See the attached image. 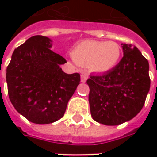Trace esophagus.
<instances>
[{
  "label": "esophagus",
  "mask_w": 157,
  "mask_h": 157,
  "mask_svg": "<svg viewBox=\"0 0 157 157\" xmlns=\"http://www.w3.org/2000/svg\"><path fill=\"white\" fill-rule=\"evenodd\" d=\"M88 76L87 74H86L85 72H83L81 74V82H83V83H85V82L86 81V79H87Z\"/></svg>",
  "instance_id": "esophagus-1"
}]
</instances>
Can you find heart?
Here are the masks:
<instances>
[{
    "label": "heart",
    "mask_w": 157,
    "mask_h": 157,
    "mask_svg": "<svg viewBox=\"0 0 157 157\" xmlns=\"http://www.w3.org/2000/svg\"><path fill=\"white\" fill-rule=\"evenodd\" d=\"M71 55L77 64L88 66L93 72L105 73L116 67L121 49L115 42L85 40L73 47Z\"/></svg>",
    "instance_id": "1"
}]
</instances>
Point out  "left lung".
Masks as SVG:
<instances>
[{"label":"left lung","instance_id":"8db88e82","mask_svg":"<svg viewBox=\"0 0 157 157\" xmlns=\"http://www.w3.org/2000/svg\"><path fill=\"white\" fill-rule=\"evenodd\" d=\"M123 57L114 69L91 75L89 104L95 121L116 126L136 116L144 105L150 88L148 60L137 47L121 44Z\"/></svg>","mask_w":157,"mask_h":157}]
</instances>
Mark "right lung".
<instances>
[{
	"label": "right lung",
	"instance_id": "add662e5",
	"mask_svg": "<svg viewBox=\"0 0 157 157\" xmlns=\"http://www.w3.org/2000/svg\"><path fill=\"white\" fill-rule=\"evenodd\" d=\"M52 47L49 37L34 36L14 51L7 68L9 100L16 111L36 124L63 117L80 81L78 73L63 72L60 65L66 61Z\"/></svg>",
	"mask_w": 157,
	"mask_h": 157
}]
</instances>
